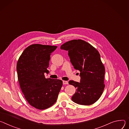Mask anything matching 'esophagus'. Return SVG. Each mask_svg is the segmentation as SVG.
Masks as SVG:
<instances>
[{
	"label": "esophagus",
	"mask_w": 129,
	"mask_h": 129,
	"mask_svg": "<svg viewBox=\"0 0 129 129\" xmlns=\"http://www.w3.org/2000/svg\"><path fill=\"white\" fill-rule=\"evenodd\" d=\"M62 83H63V84H68L69 83L68 81H63Z\"/></svg>",
	"instance_id": "1"
}]
</instances>
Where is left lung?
Instances as JSON below:
<instances>
[{"instance_id":"obj_1","label":"left lung","mask_w":129,"mask_h":129,"mask_svg":"<svg viewBox=\"0 0 129 129\" xmlns=\"http://www.w3.org/2000/svg\"><path fill=\"white\" fill-rule=\"evenodd\" d=\"M60 49L68 51L71 63L80 72L79 82L69 81L77 89L72 100L81 105L93 104L101 97L105 88V69L99 52L89 43L81 39L65 42Z\"/></svg>"}]
</instances>
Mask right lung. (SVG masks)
Here are the masks:
<instances>
[{"mask_svg":"<svg viewBox=\"0 0 129 129\" xmlns=\"http://www.w3.org/2000/svg\"><path fill=\"white\" fill-rule=\"evenodd\" d=\"M57 46L32 45L26 48L17 64L18 79L27 102L39 109H47L56 102L62 85L59 79L46 78L50 56Z\"/></svg>","mask_w":129,"mask_h":129,"instance_id":"add662e5","label":"right lung"}]
</instances>
